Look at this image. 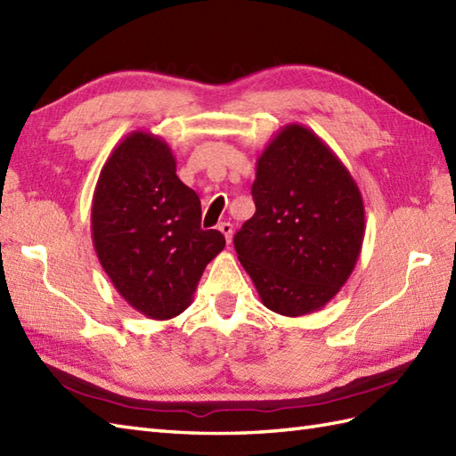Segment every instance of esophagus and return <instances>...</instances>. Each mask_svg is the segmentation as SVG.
Segmentation results:
<instances>
[{
  "instance_id": "1",
  "label": "esophagus",
  "mask_w": 456,
  "mask_h": 456,
  "mask_svg": "<svg viewBox=\"0 0 456 456\" xmlns=\"http://www.w3.org/2000/svg\"><path fill=\"white\" fill-rule=\"evenodd\" d=\"M219 231L225 235V240L231 242V239H232V225L229 224V221H224V224L219 225Z\"/></svg>"
}]
</instances>
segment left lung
<instances>
[{
  "label": "left lung",
  "instance_id": "8db88e82",
  "mask_svg": "<svg viewBox=\"0 0 456 456\" xmlns=\"http://www.w3.org/2000/svg\"><path fill=\"white\" fill-rule=\"evenodd\" d=\"M252 198L256 211L232 240L264 306L283 316L321 311L363 245L354 176L313 130L288 124L258 157Z\"/></svg>",
  "mask_w": 456,
  "mask_h": 456
}]
</instances>
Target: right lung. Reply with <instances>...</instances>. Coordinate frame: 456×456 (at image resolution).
<instances>
[{"instance_id":"obj_1","label":"right lung","mask_w":456,"mask_h":456,"mask_svg":"<svg viewBox=\"0 0 456 456\" xmlns=\"http://www.w3.org/2000/svg\"><path fill=\"white\" fill-rule=\"evenodd\" d=\"M200 221V198L176 176L163 137L126 135L94 186L91 235L116 291L147 319L188 309L206 266L225 248V237Z\"/></svg>"}]
</instances>
